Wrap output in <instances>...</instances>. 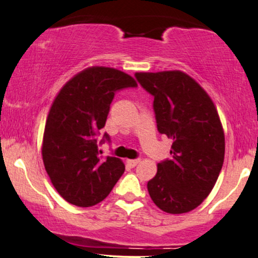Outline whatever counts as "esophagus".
<instances>
[{
    "instance_id": "1",
    "label": "esophagus",
    "mask_w": 258,
    "mask_h": 258,
    "mask_svg": "<svg viewBox=\"0 0 258 258\" xmlns=\"http://www.w3.org/2000/svg\"><path fill=\"white\" fill-rule=\"evenodd\" d=\"M139 162H140V159H136V160H128V161H126V163H128V165L130 166V167H135V166H137L139 165Z\"/></svg>"
}]
</instances>
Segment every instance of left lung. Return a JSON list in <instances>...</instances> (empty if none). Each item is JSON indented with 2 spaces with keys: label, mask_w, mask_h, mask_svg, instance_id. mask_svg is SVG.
Returning <instances> with one entry per match:
<instances>
[{
  "label": "left lung",
  "mask_w": 258,
  "mask_h": 258,
  "mask_svg": "<svg viewBox=\"0 0 258 258\" xmlns=\"http://www.w3.org/2000/svg\"><path fill=\"white\" fill-rule=\"evenodd\" d=\"M154 96L159 133L173 140L172 160L158 163L147 183L160 210L180 215L195 210L216 185L224 162L225 137L215 103L187 73L136 72Z\"/></svg>",
  "instance_id": "left-lung-1"
}]
</instances>
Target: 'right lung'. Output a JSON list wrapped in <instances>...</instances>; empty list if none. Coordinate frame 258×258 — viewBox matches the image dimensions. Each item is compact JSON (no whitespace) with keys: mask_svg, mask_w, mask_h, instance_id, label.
Instances as JSON below:
<instances>
[{"mask_svg":"<svg viewBox=\"0 0 258 258\" xmlns=\"http://www.w3.org/2000/svg\"><path fill=\"white\" fill-rule=\"evenodd\" d=\"M136 86V80L119 70L92 66L72 77L53 100L41 154L52 185L68 203L96 205L124 173L121 159L99 155L97 136L115 92ZM104 137L109 140L106 134Z\"/></svg>","mask_w":258,"mask_h":258,"instance_id":"obj_1","label":"right lung"}]
</instances>
